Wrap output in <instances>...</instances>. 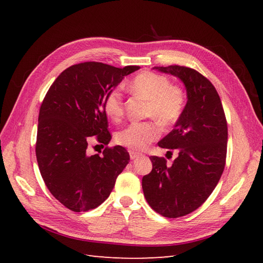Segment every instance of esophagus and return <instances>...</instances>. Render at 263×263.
Listing matches in <instances>:
<instances>
[{
  "label": "esophagus",
  "instance_id": "esophagus-1",
  "mask_svg": "<svg viewBox=\"0 0 263 263\" xmlns=\"http://www.w3.org/2000/svg\"><path fill=\"white\" fill-rule=\"evenodd\" d=\"M141 156L140 153H135V152H130V158L133 160V159H137Z\"/></svg>",
  "mask_w": 263,
  "mask_h": 263
}]
</instances>
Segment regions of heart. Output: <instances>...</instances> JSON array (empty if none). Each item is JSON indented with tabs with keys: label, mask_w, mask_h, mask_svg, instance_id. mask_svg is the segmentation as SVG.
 Listing matches in <instances>:
<instances>
[{
	"label": "heart",
	"mask_w": 263,
	"mask_h": 263,
	"mask_svg": "<svg viewBox=\"0 0 263 263\" xmlns=\"http://www.w3.org/2000/svg\"><path fill=\"white\" fill-rule=\"evenodd\" d=\"M128 89L147 100L144 116L157 120L160 125L171 126L181 119L185 108L186 95L180 86L172 85L168 77L143 71L133 78ZM104 110L113 121L122 119L124 104L120 89H113L106 95ZM158 123L155 121L132 123L119 132L116 141L131 150H143L159 137L160 128Z\"/></svg>",
	"instance_id": "b5f03b06"
}]
</instances>
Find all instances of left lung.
Returning <instances> with one entry per match:
<instances>
[{"label": "left lung", "mask_w": 263, "mask_h": 263, "mask_svg": "<svg viewBox=\"0 0 263 263\" xmlns=\"http://www.w3.org/2000/svg\"><path fill=\"white\" fill-rule=\"evenodd\" d=\"M154 69L180 78L187 103L175 127L158 142L177 149L178 156L172 166L164 157H149L153 170L142 177V190L156 212L178 218L198 209L219 182L226 164L227 121L216 88L200 72L181 65Z\"/></svg>", "instance_id": "8db88e82"}]
</instances>
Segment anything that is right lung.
I'll return each instance as SVG.
<instances>
[{
  "label": "right lung",
  "mask_w": 263,
  "mask_h": 263,
  "mask_svg": "<svg viewBox=\"0 0 263 263\" xmlns=\"http://www.w3.org/2000/svg\"><path fill=\"white\" fill-rule=\"evenodd\" d=\"M139 69L100 62L71 65L55 79L43 100L36 140L39 172L53 197L72 211L102 204L130 161L125 148L107 147L111 136L104 99L123 78ZM91 140L106 146L103 155H87Z\"/></svg>",
  "instance_id": "obj_1"
}]
</instances>
